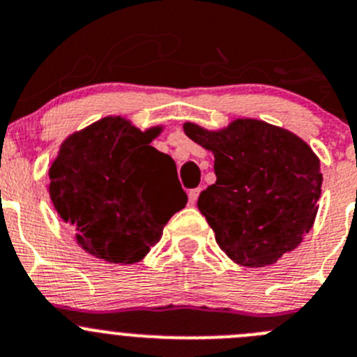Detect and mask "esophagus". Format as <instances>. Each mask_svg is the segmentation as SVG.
I'll return each mask as SVG.
<instances>
[{
  "label": "esophagus",
  "instance_id": "obj_1",
  "mask_svg": "<svg viewBox=\"0 0 357 357\" xmlns=\"http://www.w3.org/2000/svg\"><path fill=\"white\" fill-rule=\"evenodd\" d=\"M199 194H201V188H194V190H190V192H188V199H190V202H192V204H194V202L197 201Z\"/></svg>",
  "mask_w": 357,
  "mask_h": 357
}]
</instances>
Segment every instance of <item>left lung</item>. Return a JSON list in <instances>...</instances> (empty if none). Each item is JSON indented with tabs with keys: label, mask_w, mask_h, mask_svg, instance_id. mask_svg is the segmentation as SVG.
Returning <instances> with one entry per match:
<instances>
[{
	"label": "left lung",
	"mask_w": 357,
	"mask_h": 357,
	"mask_svg": "<svg viewBox=\"0 0 357 357\" xmlns=\"http://www.w3.org/2000/svg\"><path fill=\"white\" fill-rule=\"evenodd\" d=\"M190 139L215 155L216 183L197 208L218 246L248 268L275 264L314 225L321 197V162L289 130L236 119L218 132L185 123Z\"/></svg>",
	"instance_id": "1"
}]
</instances>
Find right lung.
I'll return each mask as SVG.
<instances>
[{
    "instance_id": "add662e5",
    "label": "right lung",
    "mask_w": 357,
    "mask_h": 357,
    "mask_svg": "<svg viewBox=\"0 0 357 357\" xmlns=\"http://www.w3.org/2000/svg\"><path fill=\"white\" fill-rule=\"evenodd\" d=\"M162 132H141L109 116L72 133L49 167V195L79 245L112 264L139 262L185 208L176 163L151 144Z\"/></svg>"
}]
</instances>
